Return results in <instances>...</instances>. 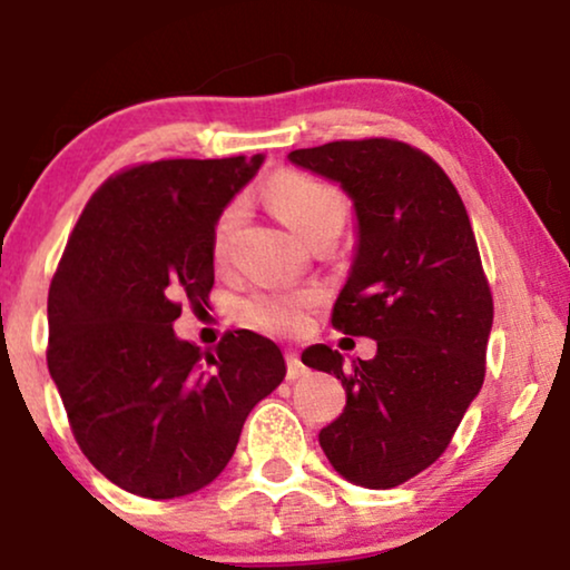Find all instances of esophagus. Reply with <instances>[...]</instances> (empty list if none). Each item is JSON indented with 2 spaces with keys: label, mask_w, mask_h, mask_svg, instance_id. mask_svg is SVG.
Here are the masks:
<instances>
[{
  "label": "esophagus",
  "mask_w": 570,
  "mask_h": 570,
  "mask_svg": "<svg viewBox=\"0 0 570 570\" xmlns=\"http://www.w3.org/2000/svg\"><path fill=\"white\" fill-rule=\"evenodd\" d=\"M305 375L303 362H299L297 353H286V381H297V377Z\"/></svg>",
  "instance_id": "1"
}]
</instances>
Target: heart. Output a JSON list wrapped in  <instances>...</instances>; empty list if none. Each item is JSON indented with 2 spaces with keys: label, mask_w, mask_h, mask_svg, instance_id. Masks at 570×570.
Returning <instances> with one entry per match:
<instances>
[{
  "label": "heart",
  "mask_w": 570,
  "mask_h": 570,
  "mask_svg": "<svg viewBox=\"0 0 570 570\" xmlns=\"http://www.w3.org/2000/svg\"><path fill=\"white\" fill-rule=\"evenodd\" d=\"M267 195L276 206L281 219L292 227L299 238H311L318 227H324L332 219H345V200L326 181L313 179L307 174L284 171L273 176L267 185ZM244 206L230 203L219 214L214 225V254L222 257L227 252L233 233L238 230ZM318 303V294L311 289H286V292H254L240 303V318L257 330L273 332V335H289V332L303 330L307 313Z\"/></svg>",
  "instance_id": "b5f03b06"
}]
</instances>
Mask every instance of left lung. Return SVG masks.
I'll list each match as a JSON object with an SVG mask.
<instances>
[{"label":"left lung","instance_id":"left-lung-1","mask_svg":"<svg viewBox=\"0 0 570 570\" xmlns=\"http://www.w3.org/2000/svg\"><path fill=\"white\" fill-rule=\"evenodd\" d=\"M289 160L353 200L356 252L332 324L377 343L351 370L330 345L303 351L345 389L318 444L353 485L396 488L448 450L485 381L493 297L472 222L448 174L404 141H330Z\"/></svg>","mask_w":570,"mask_h":570}]
</instances>
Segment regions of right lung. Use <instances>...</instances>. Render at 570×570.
<instances>
[{
    "label": "right lung",
    "instance_id": "add662e5",
    "mask_svg": "<svg viewBox=\"0 0 570 570\" xmlns=\"http://www.w3.org/2000/svg\"><path fill=\"white\" fill-rule=\"evenodd\" d=\"M265 155L158 160L96 189L48 294V370L88 461L128 493L179 499L222 474L248 412L286 375L254 332L214 351L179 340L208 303L214 225Z\"/></svg>",
    "mask_w": 570,
    "mask_h": 570
}]
</instances>
